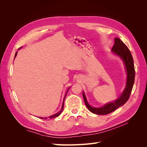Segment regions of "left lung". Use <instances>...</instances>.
<instances>
[{
	"label": "left lung",
	"mask_w": 147,
	"mask_h": 147,
	"mask_svg": "<svg viewBox=\"0 0 147 147\" xmlns=\"http://www.w3.org/2000/svg\"><path fill=\"white\" fill-rule=\"evenodd\" d=\"M114 54L119 56L123 61L127 72L126 85L118 98L114 102H110L100 108L93 107L90 105L86 100V96L83 92L84 103L91 112L97 115H107L112 113L119 107L123 105L127 101L131 95L135 79V69L134 61L131 53L127 46L118 38H115V44L112 49Z\"/></svg>",
	"instance_id": "1"
}]
</instances>
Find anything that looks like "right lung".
<instances>
[{"label":"right lung","mask_w":147,"mask_h":147,"mask_svg":"<svg viewBox=\"0 0 147 147\" xmlns=\"http://www.w3.org/2000/svg\"><path fill=\"white\" fill-rule=\"evenodd\" d=\"M20 49V48H19ZM17 52L18 51H16V53H15V57H16V55H17ZM69 88H69V89H68V90H67V92H66V94H65V97H64V100H63V105H62V108H61V109L60 110V111L59 112H57V113H56V114H55V115H51V116H50V117H49V118H56V117H57L59 116V115H60V114L62 113V112H63V109H64V99H65V96H66V95H67V92H68V91H69ZM40 118H42V119H47V118H42V117H40Z\"/></svg>","instance_id":"add662e5"}]
</instances>
